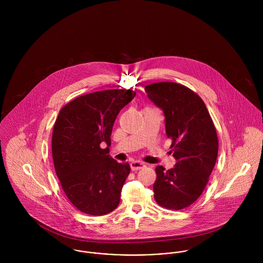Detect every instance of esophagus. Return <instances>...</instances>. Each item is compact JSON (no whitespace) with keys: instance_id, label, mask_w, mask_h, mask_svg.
Instances as JSON below:
<instances>
[{"instance_id":"34e87169","label":"esophagus","mask_w":263,"mask_h":263,"mask_svg":"<svg viewBox=\"0 0 263 263\" xmlns=\"http://www.w3.org/2000/svg\"><path fill=\"white\" fill-rule=\"evenodd\" d=\"M130 167H132L133 170H140V169H142V168H145V167H146V164H145L144 162H142V161L136 160V161H133V162L130 163Z\"/></svg>"}]
</instances>
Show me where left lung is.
<instances>
[{
    "instance_id": "obj_1",
    "label": "left lung",
    "mask_w": 263,
    "mask_h": 263,
    "mask_svg": "<svg viewBox=\"0 0 263 263\" xmlns=\"http://www.w3.org/2000/svg\"><path fill=\"white\" fill-rule=\"evenodd\" d=\"M151 101L164 113L166 135L171 139L175 166L156 167L153 185L158 204L182 210L202 193L215 167L219 143L216 127L201 98L187 87L154 83L145 87Z\"/></svg>"
}]
</instances>
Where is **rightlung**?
<instances>
[{"label":"right lung","instance_id":"right-lung-1","mask_svg":"<svg viewBox=\"0 0 263 263\" xmlns=\"http://www.w3.org/2000/svg\"><path fill=\"white\" fill-rule=\"evenodd\" d=\"M135 96L124 89L98 91L76 98L59 113L51 140L54 169L82 213L103 216L119 204L130 166L109 155L110 137L117 114Z\"/></svg>","mask_w":263,"mask_h":263}]
</instances>
